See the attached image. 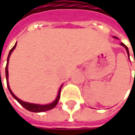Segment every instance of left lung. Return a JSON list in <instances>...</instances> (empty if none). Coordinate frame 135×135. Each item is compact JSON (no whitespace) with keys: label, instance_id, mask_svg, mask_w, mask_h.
Segmentation results:
<instances>
[{"label":"left lung","instance_id":"left-lung-1","mask_svg":"<svg viewBox=\"0 0 135 135\" xmlns=\"http://www.w3.org/2000/svg\"><path fill=\"white\" fill-rule=\"evenodd\" d=\"M113 38H115V39H118V37H113ZM120 45L121 46H122L125 49H126V52H127V54H128V58H129V51H128V47L126 46V45L124 44H122V43H121L120 44Z\"/></svg>","mask_w":135,"mask_h":135}]
</instances>
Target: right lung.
<instances>
[{"label":"right lung","instance_id":"add662e5","mask_svg":"<svg viewBox=\"0 0 135 135\" xmlns=\"http://www.w3.org/2000/svg\"><path fill=\"white\" fill-rule=\"evenodd\" d=\"M16 44H17V42L15 44L14 46H13L12 49H10L9 52V55H8L7 57V65H6V79H7V84L8 89L9 91L10 94L12 95L13 98L18 101V103L22 105V106L25 107L26 110H28V111L31 112H34V113H40V112H44L47 111V110H49L51 109H53L57 105L58 102L59 101L60 98V94H61V87L63 86V84L61 86V87L59 89V91H58V95H57V97L55 99L54 101H52V103L50 104H32V103H29V102H26V101H22L21 99H19L18 97L15 95L13 94V92L12 91V90L10 89V87H9V81H8V76H9V74H8V63H9V57H10V55L13 52V51L15 49L16 46Z\"/></svg>","mask_w":135,"mask_h":135}]
</instances>
